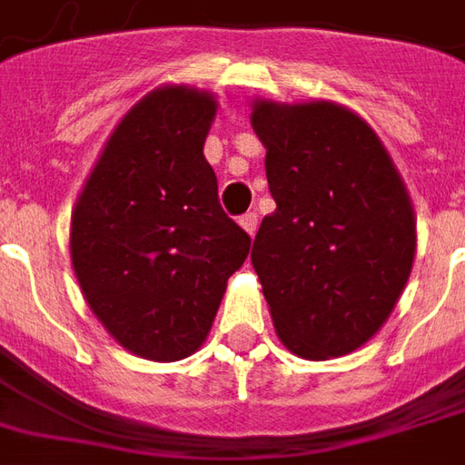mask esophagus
I'll list each match as a JSON object with an SVG mask.
<instances>
[{
  "mask_svg": "<svg viewBox=\"0 0 465 465\" xmlns=\"http://www.w3.org/2000/svg\"><path fill=\"white\" fill-rule=\"evenodd\" d=\"M239 223H242V229L249 233V236H254L256 226H259V219H256L254 211H249V213H243L242 219H239Z\"/></svg>",
  "mask_w": 465,
  "mask_h": 465,
  "instance_id": "34e87169",
  "label": "esophagus"
}]
</instances>
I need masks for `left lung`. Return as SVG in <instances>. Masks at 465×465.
Masks as SVG:
<instances>
[{
  "label": "left lung",
  "mask_w": 465,
  "mask_h": 465,
  "mask_svg": "<svg viewBox=\"0 0 465 465\" xmlns=\"http://www.w3.org/2000/svg\"><path fill=\"white\" fill-rule=\"evenodd\" d=\"M277 211L252 249L282 345L304 360L355 352L408 284L415 211L378 133L332 100H252Z\"/></svg>",
  "instance_id": "left-lung-1"
}]
</instances>
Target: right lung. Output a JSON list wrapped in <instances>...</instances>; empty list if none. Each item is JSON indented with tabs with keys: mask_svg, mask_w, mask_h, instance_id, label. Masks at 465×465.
Listing matches in <instances>:
<instances>
[{
	"mask_svg": "<svg viewBox=\"0 0 465 465\" xmlns=\"http://www.w3.org/2000/svg\"><path fill=\"white\" fill-rule=\"evenodd\" d=\"M216 108L209 90H151L113 128L74 201L77 284L110 337L143 360L176 362L206 342L252 246L203 155Z\"/></svg>",
	"mask_w": 465,
	"mask_h": 465,
	"instance_id": "right-lung-1",
	"label": "right lung"
}]
</instances>
